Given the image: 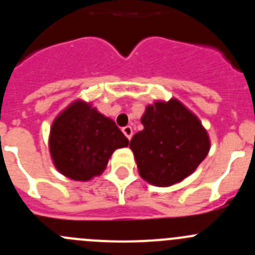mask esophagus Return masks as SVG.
<instances>
[{
    "label": "esophagus",
    "instance_id": "obj_1",
    "mask_svg": "<svg viewBox=\"0 0 255 255\" xmlns=\"http://www.w3.org/2000/svg\"><path fill=\"white\" fill-rule=\"evenodd\" d=\"M122 132H123V134H125L126 137L130 140V138H132V135H133L132 127H130V126H126V127L122 128Z\"/></svg>",
    "mask_w": 255,
    "mask_h": 255
}]
</instances>
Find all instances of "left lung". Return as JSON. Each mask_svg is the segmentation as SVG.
Instances as JSON below:
<instances>
[{"label":"left lung","instance_id":"obj_1","mask_svg":"<svg viewBox=\"0 0 255 255\" xmlns=\"http://www.w3.org/2000/svg\"><path fill=\"white\" fill-rule=\"evenodd\" d=\"M140 122L144 129L133 135L129 148L149 184L166 187L182 181L207 156L206 129L179 100L149 105Z\"/></svg>","mask_w":255,"mask_h":255}]
</instances>
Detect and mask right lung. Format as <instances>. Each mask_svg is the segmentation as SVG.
<instances>
[{
  "label": "right lung",
  "mask_w": 255,
  "mask_h": 255,
  "mask_svg": "<svg viewBox=\"0 0 255 255\" xmlns=\"http://www.w3.org/2000/svg\"><path fill=\"white\" fill-rule=\"evenodd\" d=\"M128 143L111 118L81 100L69 105L54 120L49 135L54 165L59 173L76 181L102 174L113 151Z\"/></svg>",
  "instance_id": "right-lung-1"
}]
</instances>
